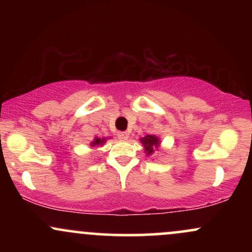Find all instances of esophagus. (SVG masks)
Wrapping results in <instances>:
<instances>
[{"label":"esophagus","instance_id":"1","mask_svg":"<svg viewBox=\"0 0 252 252\" xmlns=\"http://www.w3.org/2000/svg\"><path fill=\"white\" fill-rule=\"evenodd\" d=\"M117 136H118V138H120V140H128L129 134H128V132H126V131H120L117 134Z\"/></svg>","mask_w":252,"mask_h":252}]
</instances>
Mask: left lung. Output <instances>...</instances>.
<instances>
[{
  "instance_id": "1",
  "label": "left lung",
  "mask_w": 252,
  "mask_h": 252,
  "mask_svg": "<svg viewBox=\"0 0 252 252\" xmlns=\"http://www.w3.org/2000/svg\"><path fill=\"white\" fill-rule=\"evenodd\" d=\"M141 142H142L144 150H146V153L148 155L153 154V153H154V150L158 148V144H160L158 143V138L154 135H148V136H146V137L141 138Z\"/></svg>"
}]
</instances>
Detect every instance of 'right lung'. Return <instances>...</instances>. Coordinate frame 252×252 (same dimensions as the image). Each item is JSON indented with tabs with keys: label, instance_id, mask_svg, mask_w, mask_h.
Wrapping results in <instances>:
<instances>
[{
	"label": "right lung",
	"instance_id": "right-lung-1",
	"mask_svg": "<svg viewBox=\"0 0 252 252\" xmlns=\"http://www.w3.org/2000/svg\"><path fill=\"white\" fill-rule=\"evenodd\" d=\"M105 142V138H94V142L91 143V146L92 147H94V146H102V144Z\"/></svg>",
	"mask_w": 252,
	"mask_h": 252
}]
</instances>
